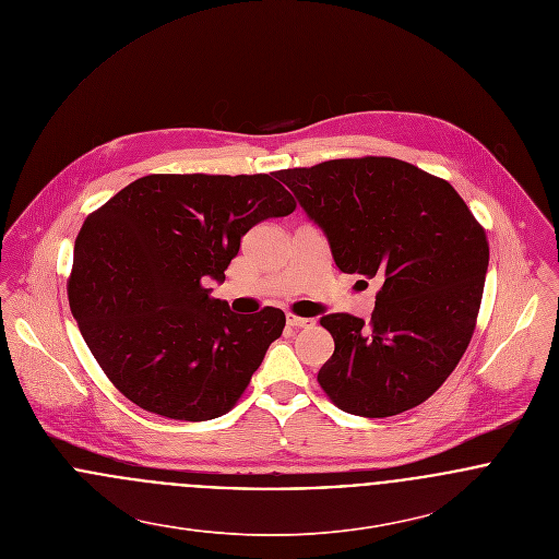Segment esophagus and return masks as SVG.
Returning <instances> with one entry per match:
<instances>
[{
  "mask_svg": "<svg viewBox=\"0 0 559 559\" xmlns=\"http://www.w3.org/2000/svg\"><path fill=\"white\" fill-rule=\"evenodd\" d=\"M286 322H288L290 326H295V329H304V326H312L314 319H304V317H297V314L288 312V314H286Z\"/></svg>",
  "mask_w": 559,
  "mask_h": 559,
  "instance_id": "esophagus-1",
  "label": "esophagus"
}]
</instances>
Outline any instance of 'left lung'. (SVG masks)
<instances>
[{
    "label": "left lung",
    "mask_w": 559,
    "mask_h": 559,
    "mask_svg": "<svg viewBox=\"0 0 559 559\" xmlns=\"http://www.w3.org/2000/svg\"><path fill=\"white\" fill-rule=\"evenodd\" d=\"M324 230L342 273L381 277L366 324L326 314L335 350L320 368L329 400L392 417L430 399L465 355L478 320L488 240L456 189L406 160L331 159L280 169Z\"/></svg>",
    "instance_id": "8db88e82"
}]
</instances>
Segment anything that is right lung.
Segmentation results:
<instances>
[{
    "mask_svg": "<svg viewBox=\"0 0 559 559\" xmlns=\"http://www.w3.org/2000/svg\"><path fill=\"white\" fill-rule=\"evenodd\" d=\"M273 174H151L90 213L75 240L69 304L114 388L160 417L228 413L286 317L235 314L204 280H226L242 235L286 217Z\"/></svg>",
    "mask_w": 559,
    "mask_h": 559,
    "instance_id": "1",
    "label": "right lung"
}]
</instances>
